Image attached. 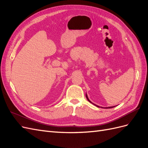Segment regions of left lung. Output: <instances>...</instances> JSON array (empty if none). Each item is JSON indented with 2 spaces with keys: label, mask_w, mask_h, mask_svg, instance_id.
Wrapping results in <instances>:
<instances>
[{
  "label": "left lung",
  "mask_w": 148,
  "mask_h": 148,
  "mask_svg": "<svg viewBox=\"0 0 148 148\" xmlns=\"http://www.w3.org/2000/svg\"><path fill=\"white\" fill-rule=\"evenodd\" d=\"M86 98H87V99L88 100V101H89V102H91L90 101H89V99H88V96H87V95H86ZM95 106H96V105H95ZM97 107H99V106H96ZM115 107V106H114ZM112 107H106V108H107V109H109V108H112Z\"/></svg>",
  "instance_id": "1"
}]
</instances>
